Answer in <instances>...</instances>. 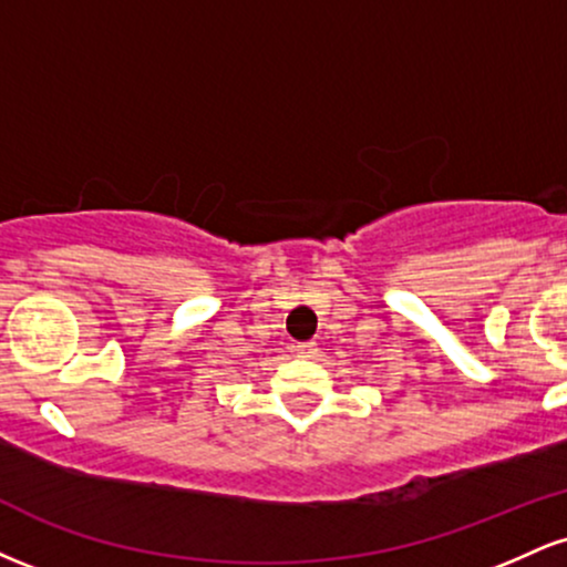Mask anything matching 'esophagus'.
Here are the masks:
<instances>
[{"mask_svg": "<svg viewBox=\"0 0 567 567\" xmlns=\"http://www.w3.org/2000/svg\"><path fill=\"white\" fill-rule=\"evenodd\" d=\"M317 351H320V349H317V343H315V341L298 343V347H296V354H298V357H303V360H315Z\"/></svg>", "mask_w": 567, "mask_h": 567, "instance_id": "34e87169", "label": "esophagus"}]
</instances>
